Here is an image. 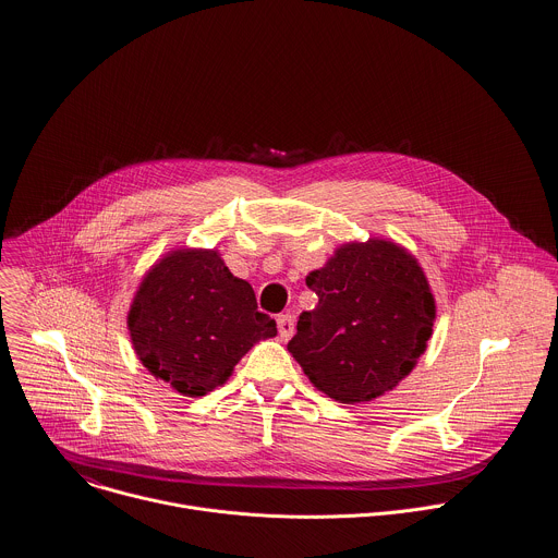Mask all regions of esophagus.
Returning a JSON list of instances; mask_svg holds the SVG:
<instances>
[{"instance_id": "obj_1", "label": "esophagus", "mask_w": 558, "mask_h": 558, "mask_svg": "<svg viewBox=\"0 0 558 558\" xmlns=\"http://www.w3.org/2000/svg\"><path fill=\"white\" fill-rule=\"evenodd\" d=\"M276 324H278V332H280V339H289L295 330V324H293V317L289 313L284 315H278L276 317Z\"/></svg>"}]
</instances>
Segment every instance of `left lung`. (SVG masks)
Segmentation results:
<instances>
[{"instance_id": "1", "label": "left lung", "mask_w": 558, "mask_h": 558, "mask_svg": "<svg viewBox=\"0 0 558 558\" xmlns=\"http://www.w3.org/2000/svg\"><path fill=\"white\" fill-rule=\"evenodd\" d=\"M317 295L289 352L339 403L373 401L405 379L427 348L434 295L416 258L390 241L350 243L306 276Z\"/></svg>"}]
</instances>
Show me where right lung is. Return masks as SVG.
Returning a JSON list of instances; mask_svg holds the SVG:
<instances>
[{
    "mask_svg": "<svg viewBox=\"0 0 558 558\" xmlns=\"http://www.w3.org/2000/svg\"><path fill=\"white\" fill-rule=\"evenodd\" d=\"M133 348L148 373L185 397L221 386L276 322L258 311L250 282L213 250H179L142 280L129 311Z\"/></svg>",
    "mask_w": 558,
    "mask_h": 558,
    "instance_id": "1",
    "label": "right lung"
}]
</instances>
